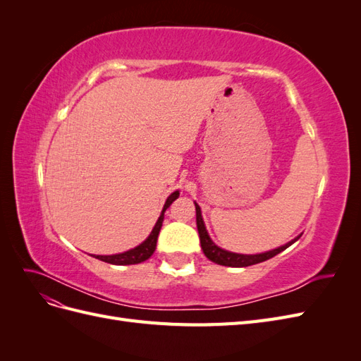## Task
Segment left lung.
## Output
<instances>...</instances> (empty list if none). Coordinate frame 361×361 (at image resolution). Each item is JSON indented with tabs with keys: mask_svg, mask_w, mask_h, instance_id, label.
<instances>
[{
	"mask_svg": "<svg viewBox=\"0 0 361 361\" xmlns=\"http://www.w3.org/2000/svg\"><path fill=\"white\" fill-rule=\"evenodd\" d=\"M195 220H197V231H199V236H200V244H202V250L204 256L215 262L218 265H224V267H235V268H243V267H250V265H256L260 264V262H265L271 257L277 256L279 253H281L283 250H286L289 245H292L295 241H298V238H295L293 241L288 243L286 245H281L276 250H271L267 251V253H262V255H238V253H231V251H226L220 247H216L212 241L209 235L206 232V227L203 223V218H202V211L199 204L195 203Z\"/></svg>",
	"mask_w": 361,
	"mask_h": 361,
	"instance_id": "obj_1",
	"label": "left lung"
}]
</instances>
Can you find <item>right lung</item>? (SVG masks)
Listing matches in <instances>:
<instances>
[{"label":"right lung","instance_id":"1","mask_svg":"<svg viewBox=\"0 0 361 361\" xmlns=\"http://www.w3.org/2000/svg\"><path fill=\"white\" fill-rule=\"evenodd\" d=\"M179 197V191H174L173 194H170V197L167 199L166 204H164V209L158 218V221L154 227V231L149 235V238L143 244H140L138 247L125 251V253H120V255H113V256H94L96 259H99L102 262H106V264H111V265H135L140 264V262H145L152 255H154V251L157 248V241H158V235L161 231V226L164 221V212H166L167 207Z\"/></svg>","mask_w":361,"mask_h":361}]
</instances>
